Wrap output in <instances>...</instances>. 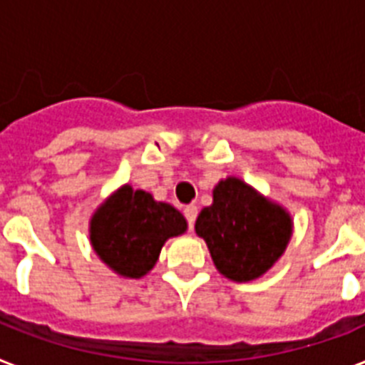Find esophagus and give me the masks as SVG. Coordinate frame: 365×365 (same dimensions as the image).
Masks as SVG:
<instances>
[{
	"label": "esophagus",
	"instance_id": "1",
	"mask_svg": "<svg viewBox=\"0 0 365 365\" xmlns=\"http://www.w3.org/2000/svg\"><path fill=\"white\" fill-rule=\"evenodd\" d=\"M185 216H186V220H188L190 230H192V225H194V222H195V216H197V207H195V205H186Z\"/></svg>",
	"mask_w": 365,
	"mask_h": 365
}]
</instances>
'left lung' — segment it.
I'll return each instance as SVG.
<instances>
[{
	"mask_svg": "<svg viewBox=\"0 0 365 365\" xmlns=\"http://www.w3.org/2000/svg\"><path fill=\"white\" fill-rule=\"evenodd\" d=\"M222 276L246 284L261 278L284 255L293 237L289 210L239 177H225L212 190V205L195 220Z\"/></svg>",
	"mask_w": 365,
	"mask_h": 365,
	"instance_id": "1",
	"label": "left lung"
}]
</instances>
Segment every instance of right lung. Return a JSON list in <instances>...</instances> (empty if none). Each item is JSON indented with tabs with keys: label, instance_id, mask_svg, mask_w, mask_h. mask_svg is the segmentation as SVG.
I'll list each match as a JSON object with an SVG mask.
<instances>
[{
	"label": "right lung",
	"instance_id": "add662e5",
	"mask_svg": "<svg viewBox=\"0 0 365 365\" xmlns=\"http://www.w3.org/2000/svg\"><path fill=\"white\" fill-rule=\"evenodd\" d=\"M186 230V218L173 205L123 185L93 212L89 240L108 269L121 278L140 279L153 270L165 240Z\"/></svg>",
	"mask_w": 365,
	"mask_h": 365
}]
</instances>
